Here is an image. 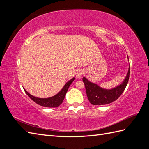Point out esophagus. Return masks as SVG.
Masks as SVG:
<instances>
[{
	"label": "esophagus",
	"instance_id": "34e87169",
	"mask_svg": "<svg viewBox=\"0 0 149 149\" xmlns=\"http://www.w3.org/2000/svg\"><path fill=\"white\" fill-rule=\"evenodd\" d=\"M83 73H84V71L83 70H78L77 71H76V76H77L78 78H80L82 76Z\"/></svg>",
	"mask_w": 149,
	"mask_h": 149
}]
</instances>
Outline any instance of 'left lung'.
Returning <instances> with one entry per match:
<instances>
[{
  "label": "left lung",
  "mask_w": 149,
  "mask_h": 149,
  "mask_svg": "<svg viewBox=\"0 0 149 149\" xmlns=\"http://www.w3.org/2000/svg\"><path fill=\"white\" fill-rule=\"evenodd\" d=\"M130 74V68L124 82L119 86L112 89H104L94 83L83 78L88 100L93 105H104L114 102L119 97L127 86Z\"/></svg>",
  "instance_id": "obj_1"
}]
</instances>
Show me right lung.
Masks as SVG:
<instances>
[{"label": "right lung", "instance_id": "1", "mask_svg": "<svg viewBox=\"0 0 149 149\" xmlns=\"http://www.w3.org/2000/svg\"><path fill=\"white\" fill-rule=\"evenodd\" d=\"M74 80V78L69 81L64 86V87L63 88V89L61 90L59 93H58L55 96H54L52 97H49V98L43 99V98L36 97L30 94L25 89L24 90L26 94L29 96V97H30L31 100H33L35 102L38 104H39L40 106L47 107H56L59 106L63 102V101L68 89L70 84L73 83Z\"/></svg>", "mask_w": 149, "mask_h": 149}]
</instances>
